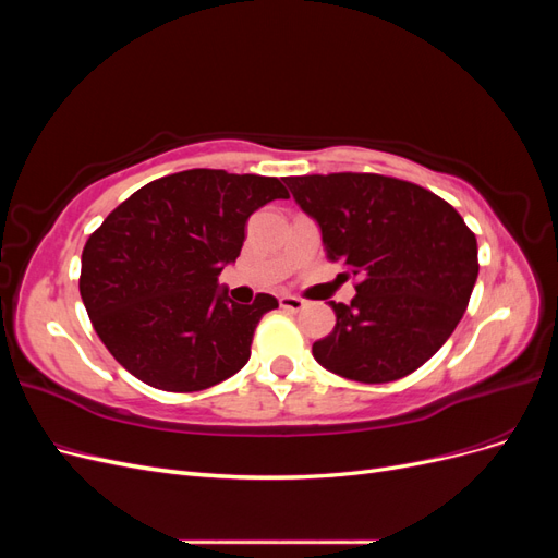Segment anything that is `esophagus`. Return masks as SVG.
<instances>
[{
  "mask_svg": "<svg viewBox=\"0 0 558 558\" xmlns=\"http://www.w3.org/2000/svg\"><path fill=\"white\" fill-rule=\"evenodd\" d=\"M279 305L283 310H289V312H302V310L307 307V302L302 300V298H295V295H281L279 298Z\"/></svg>",
  "mask_w": 558,
  "mask_h": 558,
  "instance_id": "esophagus-1",
  "label": "esophagus"
}]
</instances>
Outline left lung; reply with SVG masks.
I'll list each match as a JSON object with an SVG mask.
<instances>
[{"instance_id":"obj_1","label":"left lung","mask_w":558,"mask_h":558,"mask_svg":"<svg viewBox=\"0 0 558 558\" xmlns=\"http://www.w3.org/2000/svg\"><path fill=\"white\" fill-rule=\"evenodd\" d=\"M320 228L326 253L356 283L351 305L330 300L337 324L314 342L330 373L363 384L408 377L465 314L480 263L477 240L449 202L381 174L286 179Z\"/></svg>"}]
</instances>
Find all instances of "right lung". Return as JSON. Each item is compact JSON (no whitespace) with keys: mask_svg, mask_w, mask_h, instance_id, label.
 I'll use <instances>...</instances> for the list:
<instances>
[{"mask_svg":"<svg viewBox=\"0 0 558 558\" xmlns=\"http://www.w3.org/2000/svg\"><path fill=\"white\" fill-rule=\"evenodd\" d=\"M289 193L275 177L185 170L146 183L83 246L78 291L99 340L130 375L172 393L232 377L277 298L238 305L218 275L248 216Z\"/></svg>","mask_w":558,"mask_h":558,"instance_id":"1","label":"right lung"}]
</instances>
